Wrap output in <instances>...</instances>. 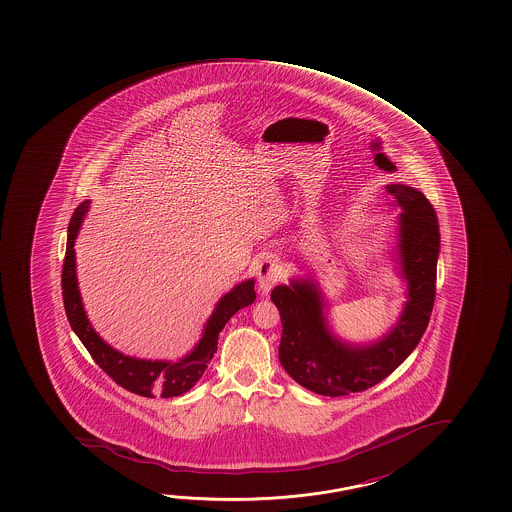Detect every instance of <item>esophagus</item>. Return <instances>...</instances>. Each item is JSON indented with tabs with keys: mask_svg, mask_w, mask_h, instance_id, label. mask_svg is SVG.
<instances>
[{
	"mask_svg": "<svg viewBox=\"0 0 512 512\" xmlns=\"http://www.w3.org/2000/svg\"><path fill=\"white\" fill-rule=\"evenodd\" d=\"M280 280V264L275 257H264L257 264V285L260 294H266L273 289V285Z\"/></svg>",
	"mask_w": 512,
	"mask_h": 512,
	"instance_id": "esophagus-1",
	"label": "esophagus"
}]
</instances>
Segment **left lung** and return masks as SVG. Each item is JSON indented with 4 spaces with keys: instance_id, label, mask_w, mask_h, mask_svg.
Returning a JSON list of instances; mask_svg holds the SVG:
<instances>
[{
    "instance_id": "8db88e82",
    "label": "left lung",
    "mask_w": 512,
    "mask_h": 512,
    "mask_svg": "<svg viewBox=\"0 0 512 512\" xmlns=\"http://www.w3.org/2000/svg\"><path fill=\"white\" fill-rule=\"evenodd\" d=\"M396 219L398 273L407 282V302L391 330L373 343L355 344L334 334L327 303L312 278H291L277 285L271 300L280 310L282 341L278 359L289 377L312 393L344 396L361 393L389 377L427 330L436 300L439 223L425 194L403 184H389Z\"/></svg>"
}]
</instances>
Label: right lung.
Returning a JSON list of instances; mask_svg holds the SVG:
<instances>
[{"mask_svg":"<svg viewBox=\"0 0 512 512\" xmlns=\"http://www.w3.org/2000/svg\"><path fill=\"white\" fill-rule=\"evenodd\" d=\"M89 200L80 203L69 221L68 246L66 259L62 268V298L69 325L75 330L76 336L82 341L87 352L91 353L94 362L109 375L116 384L125 387L130 393L153 398H173L187 393L202 378L207 364L218 352L219 332L225 328L228 319L239 309H244L255 302V280L248 278L235 285L232 291L221 296L216 309L207 319L203 328L202 339L178 361H150L137 359L118 352L110 344L105 343L89 323L85 314L84 303L76 280L75 239L84 223L85 214L89 210Z\"/></svg>","mask_w":512,"mask_h":512,"instance_id":"1","label":"right lung"}]
</instances>
